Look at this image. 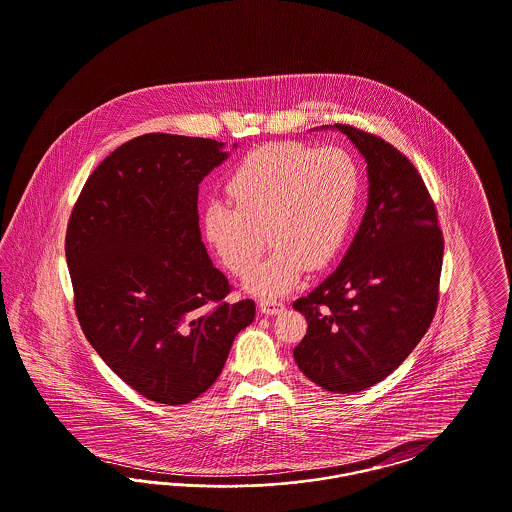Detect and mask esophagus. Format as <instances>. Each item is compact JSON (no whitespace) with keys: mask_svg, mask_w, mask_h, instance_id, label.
<instances>
[{"mask_svg":"<svg viewBox=\"0 0 512 512\" xmlns=\"http://www.w3.org/2000/svg\"><path fill=\"white\" fill-rule=\"evenodd\" d=\"M259 309L265 315H280L284 311V303L278 301V299H261Z\"/></svg>","mask_w":512,"mask_h":512,"instance_id":"34e87169","label":"esophagus"}]
</instances>
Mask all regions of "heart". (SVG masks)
Returning a JSON list of instances; mask_svg holds the SVG:
<instances>
[{
	"label": "heart",
	"instance_id": "heart-1",
	"mask_svg": "<svg viewBox=\"0 0 512 512\" xmlns=\"http://www.w3.org/2000/svg\"><path fill=\"white\" fill-rule=\"evenodd\" d=\"M228 195L209 201L203 213L205 240L220 263L245 274L272 249L245 286L257 293L292 290L307 267L330 265L355 219L361 176L340 147L278 142L247 153L228 176Z\"/></svg>",
	"mask_w": 512,
	"mask_h": 512
}]
</instances>
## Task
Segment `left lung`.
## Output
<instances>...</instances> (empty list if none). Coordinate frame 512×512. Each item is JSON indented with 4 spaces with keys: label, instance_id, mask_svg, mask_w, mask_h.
<instances>
[{
    "label": "left lung",
    "instance_id": "1",
    "mask_svg": "<svg viewBox=\"0 0 512 512\" xmlns=\"http://www.w3.org/2000/svg\"><path fill=\"white\" fill-rule=\"evenodd\" d=\"M330 128L365 157L368 203L340 267L293 301L309 324L293 359L322 390L355 393L390 376L430 328L443 236L422 176L399 149L349 124Z\"/></svg>",
    "mask_w": 512,
    "mask_h": 512
}]
</instances>
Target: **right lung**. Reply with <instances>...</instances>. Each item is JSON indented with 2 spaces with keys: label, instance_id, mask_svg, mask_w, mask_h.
I'll return each mask as SVG.
<instances>
[{
  "label": "right lung",
  "instance_id": "right-lung-1",
  "mask_svg": "<svg viewBox=\"0 0 512 512\" xmlns=\"http://www.w3.org/2000/svg\"><path fill=\"white\" fill-rule=\"evenodd\" d=\"M226 157L209 138L138 136L99 163L69 219L65 255L82 332L155 403L184 405L209 390L255 318L251 299H226L232 288L201 242L199 184Z\"/></svg>",
  "mask_w": 512,
  "mask_h": 512
}]
</instances>
